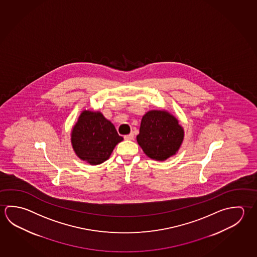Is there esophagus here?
Returning <instances> with one entry per match:
<instances>
[{"label": "esophagus", "instance_id": "esophagus-1", "mask_svg": "<svg viewBox=\"0 0 257 257\" xmlns=\"http://www.w3.org/2000/svg\"><path fill=\"white\" fill-rule=\"evenodd\" d=\"M125 140H134L135 138V135H134V133H131L129 135H124V137H123Z\"/></svg>", "mask_w": 257, "mask_h": 257}]
</instances>
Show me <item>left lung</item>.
I'll use <instances>...</instances> for the list:
<instances>
[{
  "instance_id": "1",
  "label": "left lung",
  "mask_w": 257,
  "mask_h": 257,
  "mask_svg": "<svg viewBox=\"0 0 257 257\" xmlns=\"http://www.w3.org/2000/svg\"><path fill=\"white\" fill-rule=\"evenodd\" d=\"M183 136V129L173 115L166 111H150L143 116L136 139L148 157L164 161L178 152Z\"/></svg>"
}]
</instances>
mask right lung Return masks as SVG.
<instances>
[{"label":"right lung","instance_id":"add662e5","mask_svg":"<svg viewBox=\"0 0 257 257\" xmlns=\"http://www.w3.org/2000/svg\"><path fill=\"white\" fill-rule=\"evenodd\" d=\"M122 141L113 123L99 112L84 111L73 127V149L78 157L92 165L106 161Z\"/></svg>","mask_w":257,"mask_h":257}]
</instances>
